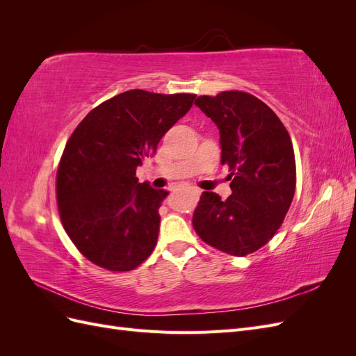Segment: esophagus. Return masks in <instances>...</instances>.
Returning <instances> with one entry per match:
<instances>
[{
    "mask_svg": "<svg viewBox=\"0 0 356 356\" xmlns=\"http://www.w3.org/2000/svg\"><path fill=\"white\" fill-rule=\"evenodd\" d=\"M191 191H193V193H195V195H196V196H199V195H200V190H197V188H191Z\"/></svg>",
    "mask_w": 356,
    "mask_h": 356,
    "instance_id": "34e87169",
    "label": "esophagus"
}]
</instances>
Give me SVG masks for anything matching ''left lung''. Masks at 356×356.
<instances>
[{
    "label": "left lung",
    "instance_id": "1",
    "mask_svg": "<svg viewBox=\"0 0 356 356\" xmlns=\"http://www.w3.org/2000/svg\"><path fill=\"white\" fill-rule=\"evenodd\" d=\"M220 129L221 165L232 195L203 191L193 227L203 242L234 257L260 250L281 227L296 191V159L285 126L255 96L229 90L195 102Z\"/></svg>",
    "mask_w": 356,
    "mask_h": 356
}]
</instances>
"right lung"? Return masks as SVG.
I'll list each match as a JSON object with an SVG mask.
<instances>
[{
  "mask_svg": "<svg viewBox=\"0 0 356 356\" xmlns=\"http://www.w3.org/2000/svg\"><path fill=\"white\" fill-rule=\"evenodd\" d=\"M196 95L127 90L86 115L63 149L56 195L63 229L96 266L127 272L147 260L159 238V208L169 191L138 182L136 168Z\"/></svg>",
  "mask_w": 356,
  "mask_h": 356,
  "instance_id": "obj_1",
  "label": "right lung"
}]
</instances>
